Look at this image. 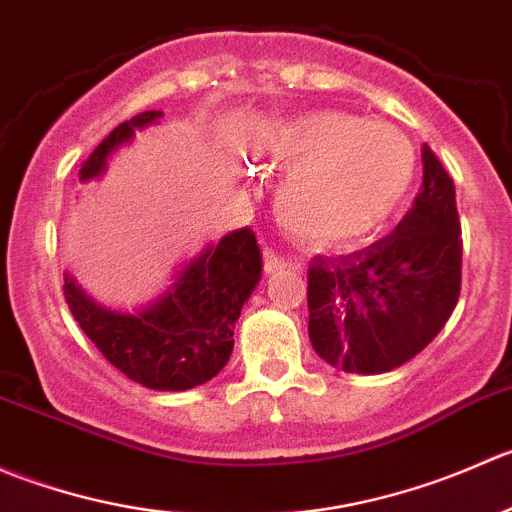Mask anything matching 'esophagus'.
Instances as JSON below:
<instances>
[{
	"label": "esophagus",
	"instance_id": "34e87169",
	"mask_svg": "<svg viewBox=\"0 0 512 512\" xmlns=\"http://www.w3.org/2000/svg\"><path fill=\"white\" fill-rule=\"evenodd\" d=\"M288 268V261L283 256H278L276 251L266 249L263 251V271H266V276H273V273H281Z\"/></svg>",
	"mask_w": 512,
	"mask_h": 512
}]
</instances>
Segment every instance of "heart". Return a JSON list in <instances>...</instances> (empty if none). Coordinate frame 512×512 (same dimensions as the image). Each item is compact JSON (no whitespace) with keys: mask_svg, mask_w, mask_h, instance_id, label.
I'll return each instance as SVG.
<instances>
[{"mask_svg":"<svg viewBox=\"0 0 512 512\" xmlns=\"http://www.w3.org/2000/svg\"><path fill=\"white\" fill-rule=\"evenodd\" d=\"M256 154L288 169L276 189L281 224L296 239L343 246L371 239L403 209L418 174L398 126L348 111H308L258 139Z\"/></svg>","mask_w":512,"mask_h":512,"instance_id":"heart-1","label":"heart"}]
</instances>
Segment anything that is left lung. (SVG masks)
<instances>
[{
  "label": "left lung",
  "instance_id": "obj_1",
  "mask_svg": "<svg viewBox=\"0 0 512 512\" xmlns=\"http://www.w3.org/2000/svg\"><path fill=\"white\" fill-rule=\"evenodd\" d=\"M455 186L423 144V184L413 209L376 244L308 266V338L346 373L403 366L440 333L460 296Z\"/></svg>",
  "mask_w": 512,
  "mask_h": 512
}]
</instances>
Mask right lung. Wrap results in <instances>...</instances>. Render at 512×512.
<instances>
[{"instance_id":"add662e5","label":"right lung","mask_w":512,"mask_h":512,"mask_svg":"<svg viewBox=\"0 0 512 512\" xmlns=\"http://www.w3.org/2000/svg\"><path fill=\"white\" fill-rule=\"evenodd\" d=\"M161 116L144 111L116 126L84 161L79 181L99 179L109 156ZM261 268L254 231L239 229L184 263L159 298L131 313L96 303L69 273L64 298L101 356L126 378L151 391H189L229 363L236 321L261 281Z\"/></svg>"}]
</instances>
